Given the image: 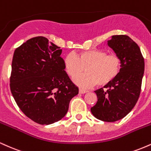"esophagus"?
Wrapping results in <instances>:
<instances>
[{
    "instance_id": "34e87169",
    "label": "esophagus",
    "mask_w": 151,
    "mask_h": 151,
    "mask_svg": "<svg viewBox=\"0 0 151 151\" xmlns=\"http://www.w3.org/2000/svg\"><path fill=\"white\" fill-rule=\"evenodd\" d=\"M79 93H85L87 92V91H86V90H83V89H79Z\"/></svg>"
}]
</instances>
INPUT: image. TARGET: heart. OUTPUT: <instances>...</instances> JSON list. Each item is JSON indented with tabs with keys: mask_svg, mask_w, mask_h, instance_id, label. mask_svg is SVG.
I'll return each instance as SVG.
<instances>
[{
	"mask_svg": "<svg viewBox=\"0 0 151 151\" xmlns=\"http://www.w3.org/2000/svg\"><path fill=\"white\" fill-rule=\"evenodd\" d=\"M64 67L71 78L86 74L74 79L79 87L88 89L97 84L104 86L117 77L121 70V59L116 54H107L98 49L67 54L64 58Z\"/></svg>",
	"mask_w": 151,
	"mask_h": 151,
	"instance_id": "heart-1",
	"label": "heart"
}]
</instances>
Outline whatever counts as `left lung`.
<instances>
[{
	"label": "left lung",
	"mask_w": 151,
	"mask_h": 151,
	"mask_svg": "<svg viewBox=\"0 0 151 151\" xmlns=\"http://www.w3.org/2000/svg\"><path fill=\"white\" fill-rule=\"evenodd\" d=\"M107 44L120 58L121 70L104 89L94 91L98 101L91 111L99 120L114 122L125 117L136 105L141 93L145 63L140 47L129 36L113 35Z\"/></svg>",
	"instance_id": "8db88e82"
}]
</instances>
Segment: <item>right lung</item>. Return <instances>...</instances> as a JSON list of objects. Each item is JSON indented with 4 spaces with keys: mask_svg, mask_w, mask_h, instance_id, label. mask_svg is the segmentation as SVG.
<instances>
[{
    "mask_svg": "<svg viewBox=\"0 0 151 151\" xmlns=\"http://www.w3.org/2000/svg\"><path fill=\"white\" fill-rule=\"evenodd\" d=\"M60 47L38 36L15 50L10 86L15 102L31 120L49 125L66 115L79 88L65 71Z\"/></svg>",
    "mask_w": 151,
    "mask_h": 151,
    "instance_id": "1",
    "label": "right lung"
}]
</instances>
